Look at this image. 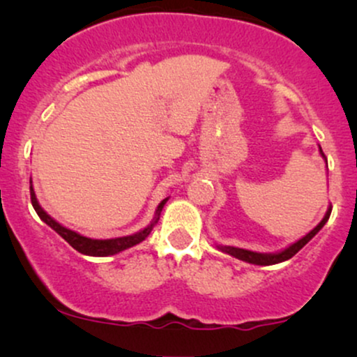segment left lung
<instances>
[{"instance_id": "obj_1", "label": "left lung", "mask_w": 357, "mask_h": 357, "mask_svg": "<svg viewBox=\"0 0 357 357\" xmlns=\"http://www.w3.org/2000/svg\"><path fill=\"white\" fill-rule=\"evenodd\" d=\"M319 149H321V147H319ZM321 154H322V158L326 159V155H324L322 149H321ZM326 162H327V159H326ZM331 211H333V208H329V210H327L326 216H324L321 223H319L312 231H309L305 236H302L301 240L296 241V243L290 245L289 248L282 250V252H278V253H257V252H250V250L236 248V247H218V248L221 250V252L228 253V255L238 258V260L248 261V264H255V265H275V264H280V261H285V260H289V258H292L298 252V250H301L302 247H305V245L309 243V241L312 240L315 235H317V231L321 230L324 225L327 223V220H329Z\"/></svg>"}]
</instances>
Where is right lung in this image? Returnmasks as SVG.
I'll list each match as a JSON object with an SVG mask.
<instances>
[{
  "label": "right lung",
  "mask_w": 357,
  "mask_h": 357,
  "mask_svg": "<svg viewBox=\"0 0 357 357\" xmlns=\"http://www.w3.org/2000/svg\"><path fill=\"white\" fill-rule=\"evenodd\" d=\"M30 195H31V204H33L36 215L42 218L45 223L48 225V227L53 228L59 235L67 241L68 245H72L73 248L77 250V252L84 253V255H90V257H109V255H116V253L122 252V250L126 248H130L134 247V245L141 243L142 240H146L147 236H149V233L153 231L154 225L158 223L159 216H161V211L162 208H165V204L167 202L166 199H162L161 203H159L158 210H155V216L153 220V223L149 225V227H146L144 230L134 233V235H129V236H121V238H110V240H93V238H87V236H82L79 235L77 231H72L68 230V228L61 227L60 223H56L55 220L52 218L50 215H48L47 211H43V208L40 206L38 202H36V196H35V191H33V186H30Z\"/></svg>",
  "instance_id": "1"
}]
</instances>
